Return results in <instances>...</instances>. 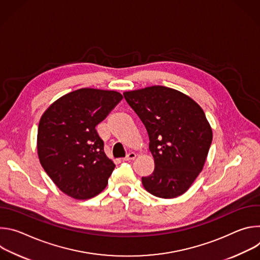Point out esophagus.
I'll use <instances>...</instances> for the list:
<instances>
[{
  "instance_id": "34e87169",
  "label": "esophagus",
  "mask_w": 260,
  "mask_h": 260,
  "mask_svg": "<svg viewBox=\"0 0 260 260\" xmlns=\"http://www.w3.org/2000/svg\"><path fill=\"white\" fill-rule=\"evenodd\" d=\"M137 157V154L135 153V152H129L124 158H123V160H125V161H129V160H133V159H135Z\"/></svg>"
}]
</instances>
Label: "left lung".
Masks as SVG:
<instances>
[{
	"instance_id": "obj_1",
	"label": "left lung",
	"mask_w": 260,
	"mask_h": 260,
	"mask_svg": "<svg viewBox=\"0 0 260 260\" xmlns=\"http://www.w3.org/2000/svg\"><path fill=\"white\" fill-rule=\"evenodd\" d=\"M123 96L144 123L155 169L142 177L151 194L173 199L186 191L205 165L213 135L203 109L165 86L126 91Z\"/></svg>"
}]
</instances>
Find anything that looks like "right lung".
Returning <instances> with one entry per match:
<instances>
[{
  "mask_svg": "<svg viewBox=\"0 0 260 260\" xmlns=\"http://www.w3.org/2000/svg\"><path fill=\"white\" fill-rule=\"evenodd\" d=\"M121 100L117 91L81 88L55 101L42 115L37 142L39 159L69 197L91 199L107 186L115 165L105 154L95 126Z\"/></svg>",
  "mask_w": 260,
  "mask_h": 260,
  "instance_id": "obj_1",
  "label": "right lung"
}]
</instances>
